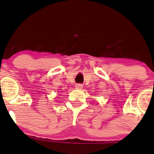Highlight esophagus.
I'll return each instance as SVG.
<instances>
[{"instance_id": "1", "label": "esophagus", "mask_w": 154, "mask_h": 154, "mask_svg": "<svg viewBox=\"0 0 154 154\" xmlns=\"http://www.w3.org/2000/svg\"><path fill=\"white\" fill-rule=\"evenodd\" d=\"M75 88L77 89H81L83 88V85L81 84V83H78V84L75 85Z\"/></svg>"}]
</instances>
